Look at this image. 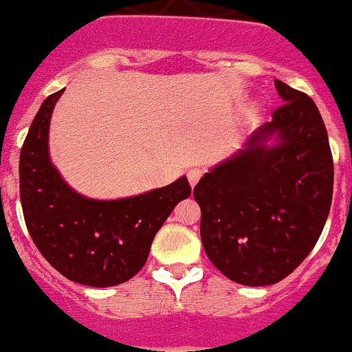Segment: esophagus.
<instances>
[{"label": "esophagus", "instance_id": "esophagus-1", "mask_svg": "<svg viewBox=\"0 0 352 352\" xmlns=\"http://www.w3.org/2000/svg\"><path fill=\"white\" fill-rule=\"evenodd\" d=\"M202 174H204V170L200 169V167H192V169L186 173V178H188L190 186H195L197 183H199V179H200V176H202Z\"/></svg>", "mask_w": 352, "mask_h": 352}]
</instances>
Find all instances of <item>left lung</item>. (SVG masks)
Instances as JSON below:
<instances>
[{"label": "left lung", "instance_id": "obj_1", "mask_svg": "<svg viewBox=\"0 0 352 352\" xmlns=\"http://www.w3.org/2000/svg\"><path fill=\"white\" fill-rule=\"evenodd\" d=\"M283 105L193 188L210 263L236 283L273 285L313 250L329 217L333 160L320 110L274 79Z\"/></svg>", "mask_w": 352, "mask_h": 352}]
</instances>
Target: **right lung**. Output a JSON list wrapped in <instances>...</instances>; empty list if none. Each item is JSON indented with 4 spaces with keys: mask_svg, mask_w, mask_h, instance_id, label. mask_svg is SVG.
<instances>
[{
    "mask_svg": "<svg viewBox=\"0 0 352 352\" xmlns=\"http://www.w3.org/2000/svg\"><path fill=\"white\" fill-rule=\"evenodd\" d=\"M62 93L41 103L20 150L23 217L39 252L65 278L98 289L119 285L145 266L157 232L192 188L182 176L126 199L76 192L50 159V119Z\"/></svg>",
    "mask_w": 352,
    "mask_h": 352,
    "instance_id": "right-lung-1",
    "label": "right lung"
}]
</instances>
